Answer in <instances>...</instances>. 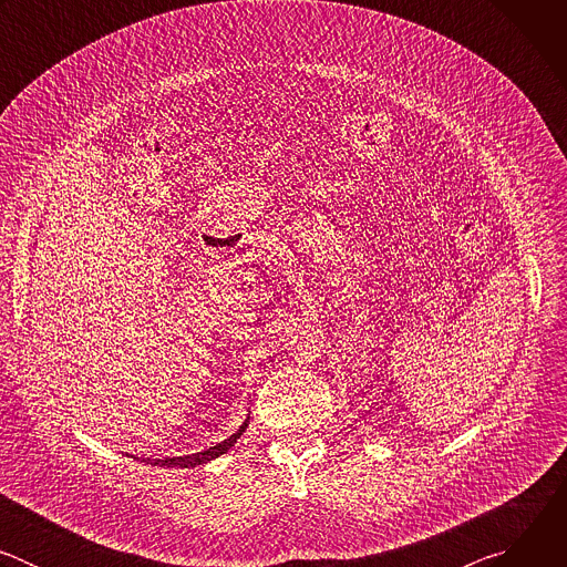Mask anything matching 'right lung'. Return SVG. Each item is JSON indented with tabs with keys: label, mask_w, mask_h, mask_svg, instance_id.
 I'll list each match as a JSON object with an SVG mask.
<instances>
[{
	"label": "right lung",
	"mask_w": 567,
	"mask_h": 567,
	"mask_svg": "<svg viewBox=\"0 0 567 567\" xmlns=\"http://www.w3.org/2000/svg\"><path fill=\"white\" fill-rule=\"evenodd\" d=\"M247 426H249V417L245 420V424H241L230 437H226L224 442H219V444H215V446H210V449H206V451H202V453H193V455H179V457H164V460H152V457H147L145 462L147 464H154V466H171V468H188V466H197V464H206V462H210V460H217L219 455H224L230 446H235V442L239 440V435L247 431Z\"/></svg>",
	"instance_id": "obj_1"
}]
</instances>
